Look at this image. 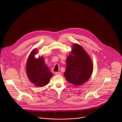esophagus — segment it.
<instances>
[{
  "label": "esophagus",
  "instance_id": "obj_1",
  "mask_svg": "<svg viewBox=\"0 0 122 122\" xmlns=\"http://www.w3.org/2000/svg\"><path fill=\"white\" fill-rule=\"evenodd\" d=\"M61 74V72H56L55 73V75H60Z\"/></svg>",
  "mask_w": 122,
  "mask_h": 122
}]
</instances>
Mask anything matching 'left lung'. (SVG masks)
<instances>
[{
    "mask_svg": "<svg viewBox=\"0 0 122 122\" xmlns=\"http://www.w3.org/2000/svg\"><path fill=\"white\" fill-rule=\"evenodd\" d=\"M64 75L66 80L75 85H80L87 81L93 72L91 59L83 48L74 44L66 59Z\"/></svg>",
    "mask_w": 122,
    "mask_h": 122,
    "instance_id": "1",
    "label": "left lung"
}]
</instances>
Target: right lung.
<instances>
[{"label": "right lung", "mask_w": 122, "mask_h": 122, "mask_svg": "<svg viewBox=\"0 0 122 122\" xmlns=\"http://www.w3.org/2000/svg\"><path fill=\"white\" fill-rule=\"evenodd\" d=\"M37 49L33 50L28 58L26 71L29 81L34 85L43 87L47 85L53 74L45 63L42 57L36 58L34 56Z\"/></svg>", "instance_id": "obj_1"}]
</instances>
